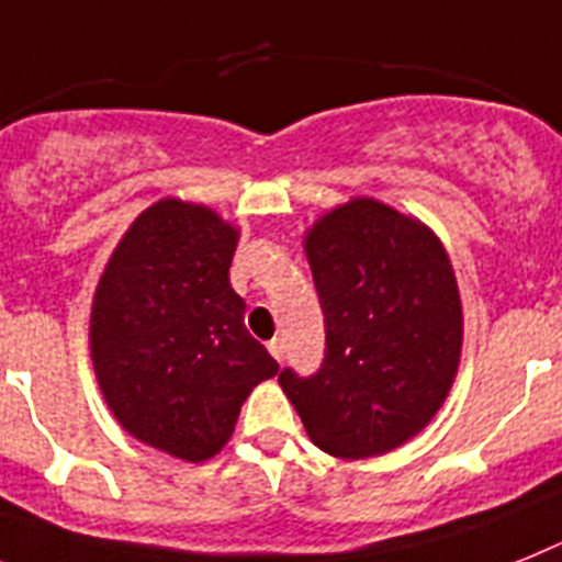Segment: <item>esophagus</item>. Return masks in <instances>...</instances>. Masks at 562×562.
Returning <instances> with one entry per match:
<instances>
[{
	"label": "esophagus",
	"mask_w": 562,
	"mask_h": 562,
	"mask_svg": "<svg viewBox=\"0 0 562 562\" xmlns=\"http://www.w3.org/2000/svg\"><path fill=\"white\" fill-rule=\"evenodd\" d=\"M268 351H271L273 360L280 362V360H282V353H285V342H282L280 337H273L271 342H268Z\"/></svg>",
	"instance_id": "esophagus-1"
}]
</instances>
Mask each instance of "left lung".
I'll use <instances>...</instances> for the list:
<instances>
[{
  "mask_svg": "<svg viewBox=\"0 0 562 562\" xmlns=\"http://www.w3.org/2000/svg\"><path fill=\"white\" fill-rule=\"evenodd\" d=\"M325 319L319 369L280 371L314 446L342 460L385 454L426 428L454 383L463 308L426 225L374 200L323 216L305 237Z\"/></svg>",
  "mask_w": 562,
  "mask_h": 562,
  "instance_id": "obj_1",
  "label": "left lung"
}]
</instances>
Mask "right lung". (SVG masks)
<instances>
[{
    "label": "right lung",
    "instance_id": "1",
    "mask_svg": "<svg viewBox=\"0 0 562 562\" xmlns=\"http://www.w3.org/2000/svg\"><path fill=\"white\" fill-rule=\"evenodd\" d=\"M234 248L214 211L162 200L136 216L93 296V369L113 417L188 463L223 449L254 385L280 371L245 328Z\"/></svg>",
    "mask_w": 562,
    "mask_h": 562
}]
</instances>
